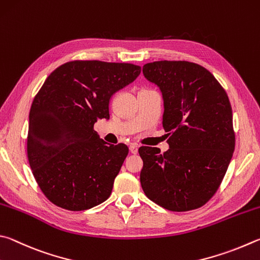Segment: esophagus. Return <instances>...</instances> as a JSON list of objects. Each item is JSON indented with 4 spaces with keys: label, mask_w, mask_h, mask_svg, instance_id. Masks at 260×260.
<instances>
[{
    "label": "esophagus",
    "mask_w": 260,
    "mask_h": 260,
    "mask_svg": "<svg viewBox=\"0 0 260 260\" xmlns=\"http://www.w3.org/2000/svg\"><path fill=\"white\" fill-rule=\"evenodd\" d=\"M129 149H130V152L133 153V154H137L138 153V145H136V144L130 145Z\"/></svg>",
    "instance_id": "34e87169"
}]
</instances>
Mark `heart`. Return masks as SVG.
Masks as SVG:
<instances>
[{
    "instance_id": "1",
    "label": "heart",
    "mask_w": 260,
    "mask_h": 260,
    "mask_svg": "<svg viewBox=\"0 0 260 260\" xmlns=\"http://www.w3.org/2000/svg\"><path fill=\"white\" fill-rule=\"evenodd\" d=\"M144 90H145V89H144Z\"/></svg>"
}]
</instances>
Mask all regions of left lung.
<instances>
[{
  "label": "left lung",
  "mask_w": 260,
  "mask_h": 260,
  "mask_svg": "<svg viewBox=\"0 0 260 260\" xmlns=\"http://www.w3.org/2000/svg\"><path fill=\"white\" fill-rule=\"evenodd\" d=\"M143 73L162 91V124L169 149L143 146L140 184L151 201L189 211L210 200L235 148L233 114L226 91L210 72L189 61L148 62Z\"/></svg>",
  "instance_id": "1"
}]
</instances>
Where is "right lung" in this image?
Masks as SVG:
<instances>
[{"mask_svg": "<svg viewBox=\"0 0 260 260\" xmlns=\"http://www.w3.org/2000/svg\"><path fill=\"white\" fill-rule=\"evenodd\" d=\"M140 71L134 63L74 60L47 77L31 103L27 156L50 202L81 211L109 198L129 148L107 145L93 125L109 118L111 97Z\"/></svg>", "mask_w": 260, "mask_h": 260, "instance_id": "1", "label": "right lung"}]
</instances>
